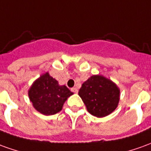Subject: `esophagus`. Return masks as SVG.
Masks as SVG:
<instances>
[{"label": "esophagus", "mask_w": 151, "mask_h": 151, "mask_svg": "<svg viewBox=\"0 0 151 151\" xmlns=\"http://www.w3.org/2000/svg\"><path fill=\"white\" fill-rule=\"evenodd\" d=\"M71 91L74 92V93H78V88L77 87H73V88H71Z\"/></svg>", "instance_id": "esophagus-1"}]
</instances>
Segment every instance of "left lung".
I'll use <instances>...</instances> for the list:
<instances>
[{"instance_id": "1", "label": "left lung", "mask_w": 151, "mask_h": 151, "mask_svg": "<svg viewBox=\"0 0 151 151\" xmlns=\"http://www.w3.org/2000/svg\"><path fill=\"white\" fill-rule=\"evenodd\" d=\"M119 89L111 80L101 75H93L82 85L78 95L91 114L102 118L117 108Z\"/></svg>"}]
</instances>
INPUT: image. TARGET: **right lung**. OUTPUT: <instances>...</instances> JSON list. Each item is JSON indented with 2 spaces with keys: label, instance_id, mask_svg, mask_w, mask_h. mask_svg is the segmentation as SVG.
Instances as JSON below:
<instances>
[{
  "label": "right lung",
  "instance_id": "add662e5",
  "mask_svg": "<svg viewBox=\"0 0 151 151\" xmlns=\"http://www.w3.org/2000/svg\"><path fill=\"white\" fill-rule=\"evenodd\" d=\"M71 95L73 92L67 86H60L48 73L36 80L28 91L34 108L45 115H52L60 111L65 101Z\"/></svg>",
  "mask_w": 151,
  "mask_h": 151
}]
</instances>
